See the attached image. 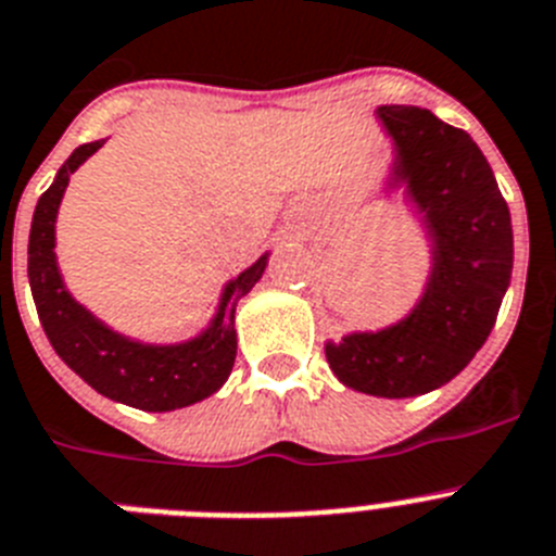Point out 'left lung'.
I'll return each instance as SVG.
<instances>
[{
    "mask_svg": "<svg viewBox=\"0 0 556 556\" xmlns=\"http://www.w3.org/2000/svg\"><path fill=\"white\" fill-rule=\"evenodd\" d=\"M374 117L391 142L382 193L402 191L419 219L430 267L400 320L329 337L324 349L351 391L410 400L447 386L486 343L511 281V216L467 131L419 106L386 103Z\"/></svg>",
    "mask_w": 556,
    "mask_h": 556,
    "instance_id": "8db88e82",
    "label": "left lung"
}]
</instances>
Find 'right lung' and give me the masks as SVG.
<instances>
[{"instance_id":"right-lung-1","label":"right lung","mask_w":556,"mask_h":556,"mask_svg":"<svg viewBox=\"0 0 556 556\" xmlns=\"http://www.w3.org/2000/svg\"><path fill=\"white\" fill-rule=\"evenodd\" d=\"M103 142L78 146L41 193L27 241L30 292L50 345L87 386L121 405L168 414L207 400L227 382L239 345L236 306L261 281L269 250L222 287L213 317L193 337L177 343H149L103 324L66 289L55 255V222L66 185L94 151L103 149Z\"/></svg>"}]
</instances>
